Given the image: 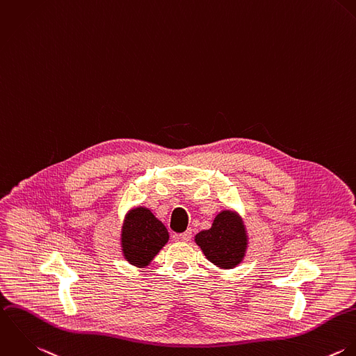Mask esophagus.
Instances as JSON below:
<instances>
[{"label": "esophagus", "mask_w": 356, "mask_h": 356, "mask_svg": "<svg viewBox=\"0 0 356 356\" xmlns=\"http://www.w3.org/2000/svg\"><path fill=\"white\" fill-rule=\"evenodd\" d=\"M179 238H181L182 241H189V240L192 238V231H191V229H188L186 232L181 234V235H179Z\"/></svg>", "instance_id": "1"}]
</instances>
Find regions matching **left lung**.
<instances>
[{"label":"left lung","instance_id":"8db88e82","mask_svg":"<svg viewBox=\"0 0 356 356\" xmlns=\"http://www.w3.org/2000/svg\"><path fill=\"white\" fill-rule=\"evenodd\" d=\"M206 258L220 269H234L243 262L248 248V234L236 210H221L210 229L195 236Z\"/></svg>","mask_w":356,"mask_h":356}]
</instances>
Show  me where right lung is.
Returning a JSON list of instances; mask_svg holds the SVG:
<instances>
[{"label":"right lung","instance_id":"obj_1","mask_svg":"<svg viewBox=\"0 0 356 356\" xmlns=\"http://www.w3.org/2000/svg\"><path fill=\"white\" fill-rule=\"evenodd\" d=\"M168 240L167 228L147 207L136 206L125 213L120 232V247L128 264L146 268Z\"/></svg>","mask_w":356,"mask_h":356}]
</instances>
